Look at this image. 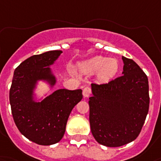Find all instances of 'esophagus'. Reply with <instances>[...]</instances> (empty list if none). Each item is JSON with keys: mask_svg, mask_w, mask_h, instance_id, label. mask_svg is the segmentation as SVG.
Segmentation results:
<instances>
[{"mask_svg": "<svg viewBox=\"0 0 161 161\" xmlns=\"http://www.w3.org/2000/svg\"><path fill=\"white\" fill-rule=\"evenodd\" d=\"M91 93H92V90H91V88L89 86H86V87H84L83 90H82V95H83V96H84L85 98L88 97L91 95Z\"/></svg>", "mask_w": 161, "mask_h": 161, "instance_id": "1", "label": "esophagus"}]
</instances>
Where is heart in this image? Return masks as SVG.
<instances>
[{
  "mask_svg": "<svg viewBox=\"0 0 161 161\" xmlns=\"http://www.w3.org/2000/svg\"><path fill=\"white\" fill-rule=\"evenodd\" d=\"M79 68L86 74L98 72V79L101 82H108L113 79L118 71V62L116 59L96 56L79 63Z\"/></svg>",
  "mask_w": 161,
  "mask_h": 161,
  "instance_id": "obj_1",
  "label": "heart"
}]
</instances>
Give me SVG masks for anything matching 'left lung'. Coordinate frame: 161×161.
<instances>
[{"mask_svg": "<svg viewBox=\"0 0 161 161\" xmlns=\"http://www.w3.org/2000/svg\"><path fill=\"white\" fill-rule=\"evenodd\" d=\"M121 76L108 83H92L89 98L91 130L106 147H121L139 136L149 109L146 74L132 59L122 57Z\"/></svg>", "mask_w": 161, "mask_h": 161, "instance_id": "obj_1", "label": "left lung"}]
</instances>
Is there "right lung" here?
I'll use <instances>...</instances> for the list:
<instances>
[{"label":"right lung","instance_id":"add662e5","mask_svg":"<svg viewBox=\"0 0 161 161\" xmlns=\"http://www.w3.org/2000/svg\"><path fill=\"white\" fill-rule=\"evenodd\" d=\"M61 53L54 50L32 56L22 61L14 73L9 90L14 121L22 135L39 145L54 144L62 139L71 111L82 99L81 89H59L41 102L33 100L37 81L55 85L56 78L49 66Z\"/></svg>","mask_w":161,"mask_h":161}]
</instances>
